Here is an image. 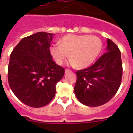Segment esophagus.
Segmentation results:
<instances>
[{
	"mask_svg": "<svg viewBox=\"0 0 133 133\" xmlns=\"http://www.w3.org/2000/svg\"><path fill=\"white\" fill-rule=\"evenodd\" d=\"M71 72V70H69V69H65V73H68V72Z\"/></svg>",
	"mask_w": 133,
	"mask_h": 133,
	"instance_id": "1",
	"label": "esophagus"
}]
</instances>
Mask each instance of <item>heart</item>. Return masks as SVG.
Masks as SVG:
<instances>
[{"label": "heart", "instance_id": "heart-1", "mask_svg": "<svg viewBox=\"0 0 133 133\" xmlns=\"http://www.w3.org/2000/svg\"><path fill=\"white\" fill-rule=\"evenodd\" d=\"M59 44L50 46V52L56 64L62 65L69 56L71 65L78 69L88 67L98 56L103 44L98 36L67 35L63 36Z\"/></svg>", "mask_w": 133, "mask_h": 133}]
</instances>
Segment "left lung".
I'll list each match as a JSON object with an SVG mask.
<instances>
[{
	"label": "left lung",
	"mask_w": 133,
	"mask_h": 133,
	"mask_svg": "<svg viewBox=\"0 0 133 133\" xmlns=\"http://www.w3.org/2000/svg\"><path fill=\"white\" fill-rule=\"evenodd\" d=\"M107 51L94 64L77 70L75 94L82 104L98 107L109 102L121 83V53L116 44L107 39Z\"/></svg>",
	"instance_id": "1"
}]
</instances>
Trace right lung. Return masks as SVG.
I'll list each match as a JSON object with an SVG mask.
<instances>
[{
    "label": "right lung",
    "instance_id": "1",
    "mask_svg": "<svg viewBox=\"0 0 133 133\" xmlns=\"http://www.w3.org/2000/svg\"><path fill=\"white\" fill-rule=\"evenodd\" d=\"M54 34L39 32L24 37L12 51L8 81L12 91L22 103L39 108L49 104L56 93V84L64 74L50 55Z\"/></svg>",
    "mask_w": 133,
    "mask_h": 133
}]
</instances>
